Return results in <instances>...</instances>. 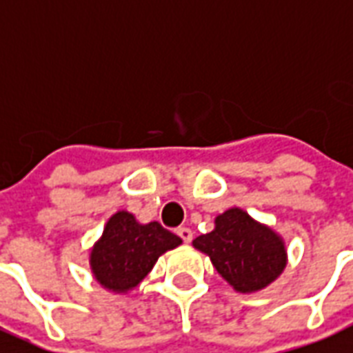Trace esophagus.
Segmentation results:
<instances>
[{
	"instance_id": "34e87169",
	"label": "esophagus",
	"mask_w": 353,
	"mask_h": 353,
	"mask_svg": "<svg viewBox=\"0 0 353 353\" xmlns=\"http://www.w3.org/2000/svg\"><path fill=\"white\" fill-rule=\"evenodd\" d=\"M176 234H179V237L184 243H190L191 239H193V232H191L190 228H185V226H180V228H176Z\"/></svg>"
}]
</instances>
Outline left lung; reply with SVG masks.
I'll use <instances>...</instances> for the list:
<instances>
[{"instance_id": "1", "label": "left lung", "mask_w": 353, "mask_h": 353, "mask_svg": "<svg viewBox=\"0 0 353 353\" xmlns=\"http://www.w3.org/2000/svg\"><path fill=\"white\" fill-rule=\"evenodd\" d=\"M193 247L208 254L217 272L239 293L267 288L288 261L283 239L239 208L221 214L214 230L196 237Z\"/></svg>"}]
</instances>
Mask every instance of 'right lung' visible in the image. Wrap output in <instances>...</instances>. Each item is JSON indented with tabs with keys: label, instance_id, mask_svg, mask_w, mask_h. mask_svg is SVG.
<instances>
[{
	"label": "right lung",
	"instance_id": "right-lung-1",
	"mask_svg": "<svg viewBox=\"0 0 353 353\" xmlns=\"http://www.w3.org/2000/svg\"><path fill=\"white\" fill-rule=\"evenodd\" d=\"M182 239L160 223L139 225L128 212H117L108 219L103 237L90 254L95 280L114 293H125L143 280L158 258Z\"/></svg>",
	"mask_w": 353,
	"mask_h": 353
}]
</instances>
